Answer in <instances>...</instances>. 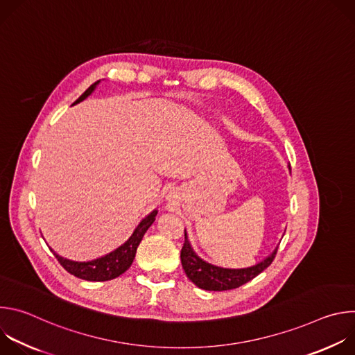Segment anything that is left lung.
<instances>
[{"mask_svg":"<svg viewBox=\"0 0 355 355\" xmlns=\"http://www.w3.org/2000/svg\"><path fill=\"white\" fill-rule=\"evenodd\" d=\"M184 245L181 248V264L187 274V277L199 288L205 291H229L236 289L245 282L256 278L259 274H261L267 267L271 266L274 261L278 247L268 256L264 261L259 263L257 266H252L248 268H240V270H230V268H222L212 266L209 263H205L200 260L191 247L187 233L184 230Z\"/></svg>","mask_w":355,"mask_h":355,"instance_id":"obj_1","label":"left lung"}]
</instances>
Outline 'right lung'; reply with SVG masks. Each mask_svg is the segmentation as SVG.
Returning <instances> with one entry per match:
<instances>
[{"mask_svg":"<svg viewBox=\"0 0 355 355\" xmlns=\"http://www.w3.org/2000/svg\"><path fill=\"white\" fill-rule=\"evenodd\" d=\"M98 84V81L92 85H89L84 94H81V96L76 101L74 104L81 103L83 99H85L95 88V85ZM73 104V105H74ZM157 215V211H153L150 215H147L140 223L139 226L135 229L133 234L129 237V240L122 244L119 248H116L115 251L110 252V254L92 260V261H85V263H78V261H71L67 259L60 257L59 254L53 251L55 257L58 259V261L60 263V266L70 272L71 275L85 279V281H110L114 279L119 275H122L133 263L135 256H136V250L139 243L141 241L144 233L147 232V229L151 226V223L155 222Z\"/></svg>","mask_w":355,"mask_h":355,"instance_id":"right-lung-1","label":"right lung"}]
</instances>
